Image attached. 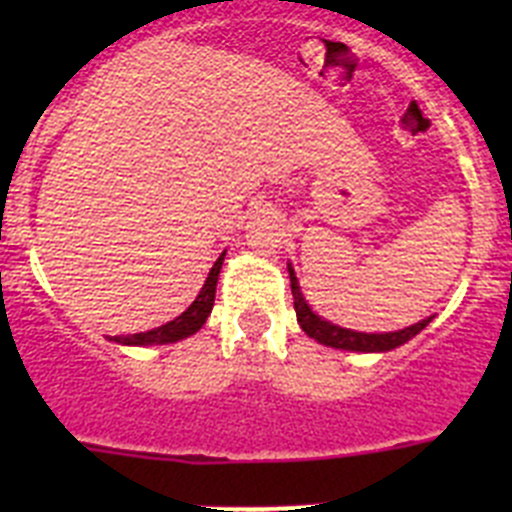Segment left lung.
<instances>
[{"mask_svg": "<svg viewBox=\"0 0 512 512\" xmlns=\"http://www.w3.org/2000/svg\"><path fill=\"white\" fill-rule=\"evenodd\" d=\"M289 282H292V297H295V312H297V323L302 325L307 336L315 338L318 343H325V346L343 348V351H392V348L408 343L410 338L418 336L425 325L431 323V318L423 320V323H415L405 330H395V333H356V330L338 328V325L328 323V320L318 318L315 312L310 310V305L305 302L300 292V284H297L295 271L289 266Z\"/></svg>", "mask_w": 512, "mask_h": 512, "instance_id": "obj_1", "label": "left lung"}]
</instances>
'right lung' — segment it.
Returning <instances> with one entry per match:
<instances>
[{
    "mask_svg": "<svg viewBox=\"0 0 512 512\" xmlns=\"http://www.w3.org/2000/svg\"><path fill=\"white\" fill-rule=\"evenodd\" d=\"M225 253H220V259L215 261V266L207 274V282L202 287V292L197 295V300L187 307V310L174 318L171 323L161 325V328L146 330V333H133V336H115L112 341L125 343V346H161V343H176L182 338L192 336L197 330L205 325L207 315L212 312V305H215V287H217V274H220V266H223Z\"/></svg>",
    "mask_w": 512,
    "mask_h": 512,
    "instance_id": "add662e5",
    "label": "right lung"
}]
</instances>
